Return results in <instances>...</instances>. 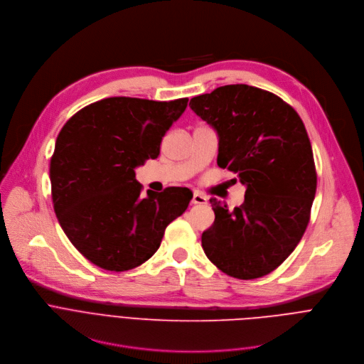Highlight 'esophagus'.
<instances>
[{
    "instance_id": "obj_1",
    "label": "esophagus",
    "mask_w": 364,
    "mask_h": 364,
    "mask_svg": "<svg viewBox=\"0 0 364 364\" xmlns=\"http://www.w3.org/2000/svg\"><path fill=\"white\" fill-rule=\"evenodd\" d=\"M191 203L193 204H205L207 203V197L198 191H194L193 194V198H191Z\"/></svg>"
}]
</instances>
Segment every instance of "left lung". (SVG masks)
I'll list each match as a JSON object with an SVG mask.
<instances>
[{
  "instance_id": "8db88e82",
  "label": "left lung",
  "mask_w": 364,
  "mask_h": 364,
  "mask_svg": "<svg viewBox=\"0 0 364 364\" xmlns=\"http://www.w3.org/2000/svg\"><path fill=\"white\" fill-rule=\"evenodd\" d=\"M190 108L218 131V166L246 186L245 201L233 212L210 198L215 223L201 235L203 250L229 277H265L299 243L316 197L317 171L304 122L279 96L249 85L198 95Z\"/></svg>"
}]
</instances>
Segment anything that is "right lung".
<instances>
[{
	"label": "right lung",
	"instance_id": "right-lung-1",
	"mask_svg": "<svg viewBox=\"0 0 364 364\" xmlns=\"http://www.w3.org/2000/svg\"><path fill=\"white\" fill-rule=\"evenodd\" d=\"M187 102L107 97L76 112L59 132L50 160L55 213L93 265L114 272L142 265L160 247L166 228L186 212L190 188L142 196L135 167L159 157L163 136Z\"/></svg>",
	"mask_w": 364,
	"mask_h": 364
}]
</instances>
